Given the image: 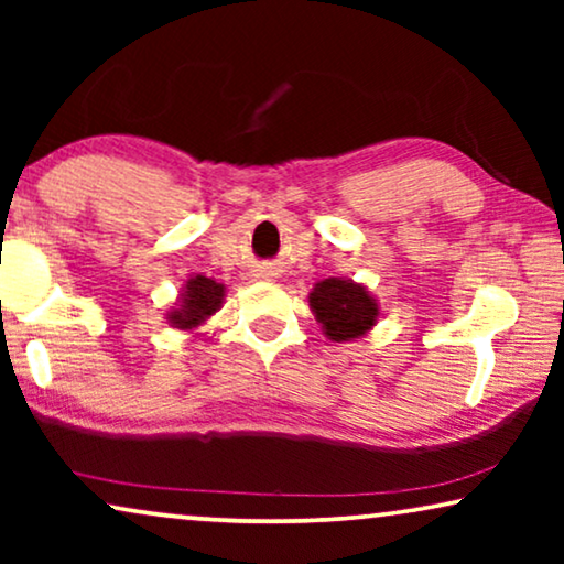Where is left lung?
Instances as JSON below:
<instances>
[{"mask_svg":"<svg viewBox=\"0 0 564 564\" xmlns=\"http://www.w3.org/2000/svg\"><path fill=\"white\" fill-rule=\"evenodd\" d=\"M311 305L330 341H351L377 321V303L369 292L346 280L315 284Z\"/></svg>","mask_w":564,"mask_h":564,"instance_id":"1","label":"left lung"}]
</instances>
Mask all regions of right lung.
<instances>
[{"instance_id": "obj_1", "label": "right lung", "mask_w": 564, "mask_h": 564, "mask_svg": "<svg viewBox=\"0 0 564 564\" xmlns=\"http://www.w3.org/2000/svg\"><path fill=\"white\" fill-rule=\"evenodd\" d=\"M182 297L184 303L180 311H174L172 323L176 328H195L220 307L223 284L210 280V276H195V280L187 282Z\"/></svg>"}]
</instances>
